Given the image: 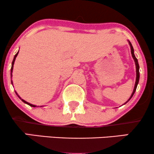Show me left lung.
<instances>
[{"label": "left lung", "instance_id": "obj_1", "mask_svg": "<svg viewBox=\"0 0 154 154\" xmlns=\"http://www.w3.org/2000/svg\"><path fill=\"white\" fill-rule=\"evenodd\" d=\"M129 44H130V48H131V54H132V58H133L134 61H135V66H136V81H135V88H134V90H133V92H132L131 96H130V99H129L128 101L126 102V103H128V102L131 99V98L132 97V95H134V93H135V92L136 91V88H137V84H138V82H139V78H140V73H139V64H138V61H137V59H136V57L135 56V54H134V49H133V47H132L131 43H130V41H129Z\"/></svg>", "mask_w": 154, "mask_h": 154}]
</instances>
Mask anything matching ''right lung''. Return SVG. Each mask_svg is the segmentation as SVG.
<instances>
[{"label": "right lung", "instance_id": "1", "mask_svg": "<svg viewBox=\"0 0 154 154\" xmlns=\"http://www.w3.org/2000/svg\"><path fill=\"white\" fill-rule=\"evenodd\" d=\"M19 53V52H18ZM18 53H17V54L15 55V56H14V60H13V61H12V65H11V72L12 73V70H13V66H14V61H15V59H16V57H17V55H18ZM11 83H12V82H11ZM19 96V95H18ZM22 100L23 102H24V103H26V104H28V105H29L30 106H32V107H35L36 106H35V105H32V104H30V103H27V102L26 101H25V100H24L23 99H22Z\"/></svg>", "mask_w": 154, "mask_h": 154}]
</instances>
